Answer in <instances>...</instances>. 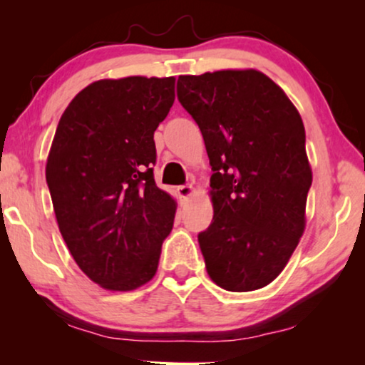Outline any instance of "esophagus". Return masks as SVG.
I'll return each instance as SVG.
<instances>
[{
  "label": "esophagus",
  "mask_w": 365,
  "mask_h": 365,
  "mask_svg": "<svg viewBox=\"0 0 365 365\" xmlns=\"http://www.w3.org/2000/svg\"><path fill=\"white\" fill-rule=\"evenodd\" d=\"M178 194H179V197L187 199L194 194V187L191 186V184H182V186L178 187Z\"/></svg>",
  "instance_id": "esophagus-1"
}]
</instances>
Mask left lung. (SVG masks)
<instances>
[{
  "label": "left lung",
  "mask_w": 365,
  "mask_h": 365,
  "mask_svg": "<svg viewBox=\"0 0 365 365\" xmlns=\"http://www.w3.org/2000/svg\"><path fill=\"white\" fill-rule=\"evenodd\" d=\"M178 99L214 171L212 222L197 236L209 277L232 292L267 286L306 227L312 171L301 114L256 69L179 76Z\"/></svg>",
  "instance_id": "8db88e82"
}]
</instances>
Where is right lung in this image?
Segmentation results:
<instances>
[{
  "label": "right lung",
  "instance_id": "obj_1",
  "mask_svg": "<svg viewBox=\"0 0 365 365\" xmlns=\"http://www.w3.org/2000/svg\"><path fill=\"white\" fill-rule=\"evenodd\" d=\"M174 79H101L59 119L46 163L59 232L79 269L108 291L154 277L176 201L154 182V131L174 103Z\"/></svg>",
  "mask_w": 365,
  "mask_h": 365
}]
</instances>
